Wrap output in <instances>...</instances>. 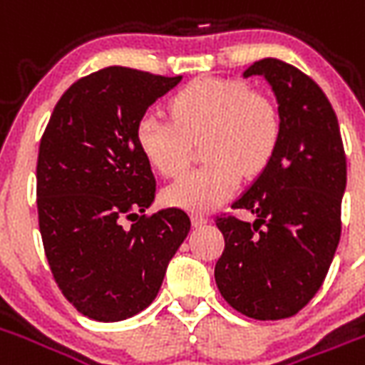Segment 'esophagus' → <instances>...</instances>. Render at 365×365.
I'll use <instances>...</instances> for the list:
<instances>
[{
	"label": "esophagus",
	"instance_id": "1",
	"mask_svg": "<svg viewBox=\"0 0 365 365\" xmlns=\"http://www.w3.org/2000/svg\"><path fill=\"white\" fill-rule=\"evenodd\" d=\"M207 221H209V219H207L205 215H191V222H193V227H203V225H207Z\"/></svg>",
	"mask_w": 365,
	"mask_h": 365
}]
</instances>
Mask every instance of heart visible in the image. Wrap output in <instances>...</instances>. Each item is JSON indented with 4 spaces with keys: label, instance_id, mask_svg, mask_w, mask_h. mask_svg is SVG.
<instances>
[{
    "label": "heart",
    "instance_id": "1",
    "mask_svg": "<svg viewBox=\"0 0 365 365\" xmlns=\"http://www.w3.org/2000/svg\"><path fill=\"white\" fill-rule=\"evenodd\" d=\"M170 111L172 120L144 113L136 123V144L154 170L175 175L187 164L190 140L203 138L205 164L164 191L168 205L193 213L221 205L240 185L242 174H260L279 144L275 105L237 80L205 78L190 83L175 93Z\"/></svg>",
    "mask_w": 365,
    "mask_h": 365
}]
</instances>
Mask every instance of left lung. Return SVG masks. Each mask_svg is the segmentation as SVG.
I'll use <instances>...</instances> for the list:
<instances>
[{"instance_id": "8db88e82", "label": "left lung", "mask_w": 365, "mask_h": 365, "mask_svg": "<svg viewBox=\"0 0 365 365\" xmlns=\"http://www.w3.org/2000/svg\"><path fill=\"white\" fill-rule=\"evenodd\" d=\"M242 76L269 83L282 135L274 158L232 203L254 222L215 221L225 237L215 282L238 313L277 321L299 313L327 277L340 240L346 156L336 113L309 76L277 58Z\"/></svg>"}]
</instances>
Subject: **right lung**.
Wrapping results in <instances>:
<instances>
[{
  "label": "right lung",
  "instance_id": "obj_1",
  "mask_svg": "<svg viewBox=\"0 0 365 365\" xmlns=\"http://www.w3.org/2000/svg\"><path fill=\"white\" fill-rule=\"evenodd\" d=\"M180 82L103 68L64 91L41 138L44 254L64 297L93 321H125L150 305L191 229L175 207L140 215L154 203L156 178L136 144V123Z\"/></svg>",
  "mask_w": 365,
  "mask_h": 365
}]
</instances>
